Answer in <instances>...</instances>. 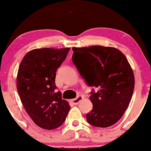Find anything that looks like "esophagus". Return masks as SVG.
I'll use <instances>...</instances> for the list:
<instances>
[{"label": "esophagus", "instance_id": "obj_1", "mask_svg": "<svg viewBox=\"0 0 151 151\" xmlns=\"http://www.w3.org/2000/svg\"><path fill=\"white\" fill-rule=\"evenodd\" d=\"M83 98V96H81V95H79L77 98L72 99V100H71V102L73 104H78L80 102V101H81Z\"/></svg>", "mask_w": 151, "mask_h": 151}]
</instances>
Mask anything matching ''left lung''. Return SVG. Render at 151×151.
<instances>
[{
	"label": "left lung",
	"mask_w": 151,
	"mask_h": 151,
	"mask_svg": "<svg viewBox=\"0 0 151 151\" xmlns=\"http://www.w3.org/2000/svg\"><path fill=\"white\" fill-rule=\"evenodd\" d=\"M72 61L89 86L93 109L86 114L88 123L107 127L121 119L134 88V76L125 55L114 47L91 46L72 48Z\"/></svg>",
	"instance_id": "8db88e82"
}]
</instances>
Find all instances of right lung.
Masks as SVG:
<instances>
[{
    "label": "right lung",
    "mask_w": 151,
    "mask_h": 151,
    "mask_svg": "<svg viewBox=\"0 0 151 151\" xmlns=\"http://www.w3.org/2000/svg\"><path fill=\"white\" fill-rule=\"evenodd\" d=\"M70 48H42L25 55L19 67L17 88L25 109L37 126L51 130L64 123L70 106L56 91V72Z\"/></svg>",
    "instance_id": "1"
}]
</instances>
